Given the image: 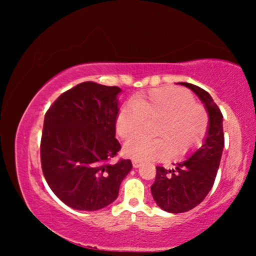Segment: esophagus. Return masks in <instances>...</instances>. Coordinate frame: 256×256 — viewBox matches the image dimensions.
Masks as SVG:
<instances>
[{
    "mask_svg": "<svg viewBox=\"0 0 256 256\" xmlns=\"http://www.w3.org/2000/svg\"><path fill=\"white\" fill-rule=\"evenodd\" d=\"M132 164H133V167L134 168H138L141 166V162H138V160H133L132 162Z\"/></svg>",
    "mask_w": 256,
    "mask_h": 256,
    "instance_id": "esophagus-1",
    "label": "esophagus"
}]
</instances>
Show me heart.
<instances>
[{
	"label": "heart",
	"instance_id": "heart-1",
	"mask_svg": "<svg viewBox=\"0 0 256 256\" xmlns=\"http://www.w3.org/2000/svg\"><path fill=\"white\" fill-rule=\"evenodd\" d=\"M160 119L154 130L156 138L142 136L124 146L128 157L146 162L168 154L180 157L200 144L208 128V115L192 94L180 88L152 89L132 98V105L118 110L115 128L120 138H130L140 134L146 120Z\"/></svg>",
	"mask_w": 256,
	"mask_h": 256
}]
</instances>
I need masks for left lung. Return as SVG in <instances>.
Masks as SVG:
<instances>
[{
	"label": "left lung",
	"instance_id": "left-lung-1",
	"mask_svg": "<svg viewBox=\"0 0 256 256\" xmlns=\"http://www.w3.org/2000/svg\"><path fill=\"white\" fill-rule=\"evenodd\" d=\"M182 86L196 94L209 115V126L200 148L188 154V158L172 164V170L157 168L151 194L158 206L172 214L186 212L204 200L214 186L224 146L222 114L206 90L188 82Z\"/></svg>",
	"mask_w": 256,
	"mask_h": 256
}]
</instances>
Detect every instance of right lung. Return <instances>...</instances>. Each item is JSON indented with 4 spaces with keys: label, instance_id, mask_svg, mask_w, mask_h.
Here are the masks:
<instances>
[{
    "label": "right lung",
    "instance_id": "add662e5",
    "mask_svg": "<svg viewBox=\"0 0 256 256\" xmlns=\"http://www.w3.org/2000/svg\"><path fill=\"white\" fill-rule=\"evenodd\" d=\"M118 86L86 81L63 92L46 112L40 142L47 184L72 209L96 211L118 196L130 159L108 162L120 150L115 138Z\"/></svg>",
    "mask_w": 256,
    "mask_h": 256
}]
</instances>
